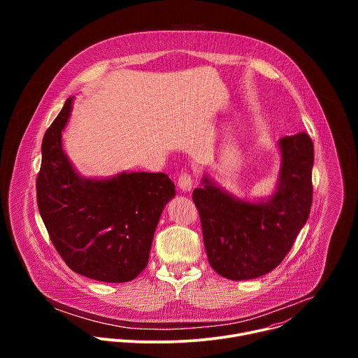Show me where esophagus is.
<instances>
[{
  "instance_id": "1",
  "label": "esophagus",
  "mask_w": 358,
  "mask_h": 358,
  "mask_svg": "<svg viewBox=\"0 0 358 358\" xmlns=\"http://www.w3.org/2000/svg\"><path fill=\"white\" fill-rule=\"evenodd\" d=\"M178 187H180V189H182L184 192H189L191 188H192L191 176H189V174H182V176L178 178Z\"/></svg>"
}]
</instances>
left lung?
Wrapping results in <instances>:
<instances>
[{
    "label": "left lung",
    "instance_id": "left-lung-1",
    "mask_svg": "<svg viewBox=\"0 0 358 358\" xmlns=\"http://www.w3.org/2000/svg\"><path fill=\"white\" fill-rule=\"evenodd\" d=\"M276 145L280 167L272 194L239 198L207 173L192 192L208 262L222 278L249 280L273 271L309 218L313 141L300 131Z\"/></svg>",
    "mask_w": 358,
    "mask_h": 358
}]
</instances>
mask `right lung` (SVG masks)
I'll return each mask as SVG.
<instances>
[{
  "mask_svg": "<svg viewBox=\"0 0 358 358\" xmlns=\"http://www.w3.org/2000/svg\"><path fill=\"white\" fill-rule=\"evenodd\" d=\"M73 100L65 101L42 140L39 214L73 272L99 282H130L147 266L157 224L176 187L164 173L83 177L62 145Z\"/></svg>",
  "mask_w": 358,
  "mask_h": 358,
  "instance_id": "add662e5",
  "label": "right lung"
}]
</instances>
